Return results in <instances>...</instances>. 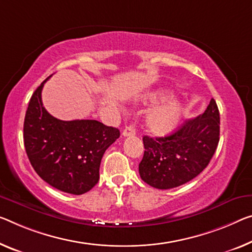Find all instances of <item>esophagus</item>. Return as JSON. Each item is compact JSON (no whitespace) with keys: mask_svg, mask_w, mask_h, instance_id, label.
<instances>
[{"mask_svg":"<svg viewBox=\"0 0 252 252\" xmlns=\"http://www.w3.org/2000/svg\"><path fill=\"white\" fill-rule=\"evenodd\" d=\"M136 134V129H135L134 126H127L125 129L123 130V136L127 137V136H133V135Z\"/></svg>","mask_w":252,"mask_h":252,"instance_id":"esophagus-1","label":"esophagus"}]
</instances>
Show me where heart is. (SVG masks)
I'll return each instance as SVG.
<instances>
[{"mask_svg":"<svg viewBox=\"0 0 252 252\" xmlns=\"http://www.w3.org/2000/svg\"><path fill=\"white\" fill-rule=\"evenodd\" d=\"M165 95L158 94L154 96L156 101H162ZM184 114V104L178 101L165 103L158 109L153 110L146 117V127L153 135L165 136L175 131L180 125Z\"/></svg>","mask_w":252,"mask_h":252,"instance_id":"heart-1","label":"heart"}]
</instances>
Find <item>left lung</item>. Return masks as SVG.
Returning a JSON list of instances; mask_svg holds the SVG:
<instances>
[{"label":"left lung","mask_w":252,"mask_h":252,"mask_svg":"<svg viewBox=\"0 0 252 252\" xmlns=\"http://www.w3.org/2000/svg\"><path fill=\"white\" fill-rule=\"evenodd\" d=\"M220 141V113L212 99L206 110L164 137H143L139 162L142 180L158 189L179 187L199 175L210 163Z\"/></svg>","instance_id":"obj_1"}]
</instances>
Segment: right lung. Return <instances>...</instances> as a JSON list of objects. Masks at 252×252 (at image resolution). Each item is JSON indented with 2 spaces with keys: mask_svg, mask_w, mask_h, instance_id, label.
<instances>
[{
  "mask_svg": "<svg viewBox=\"0 0 252 252\" xmlns=\"http://www.w3.org/2000/svg\"><path fill=\"white\" fill-rule=\"evenodd\" d=\"M49 77L29 101L23 124L26 152L42 180L61 191L82 195L99 181L103 153L121 133L98 121L53 117L41 101L42 87Z\"/></svg>",
  "mask_w": 252,
  "mask_h": 252,
  "instance_id": "1",
  "label": "right lung"
}]
</instances>
